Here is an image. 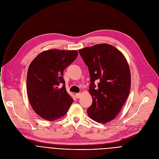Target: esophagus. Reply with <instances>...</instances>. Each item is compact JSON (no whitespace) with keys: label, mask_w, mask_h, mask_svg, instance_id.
<instances>
[{"label":"esophagus","mask_w":159,"mask_h":159,"mask_svg":"<svg viewBox=\"0 0 159 159\" xmlns=\"http://www.w3.org/2000/svg\"><path fill=\"white\" fill-rule=\"evenodd\" d=\"M75 98H80V97L81 96V94L80 93H76L75 94Z\"/></svg>","instance_id":"34e87169"}]
</instances>
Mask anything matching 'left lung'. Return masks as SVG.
<instances>
[{
	"instance_id": "1",
	"label": "left lung",
	"mask_w": 159,
	"mask_h": 159,
	"mask_svg": "<svg viewBox=\"0 0 159 159\" xmlns=\"http://www.w3.org/2000/svg\"><path fill=\"white\" fill-rule=\"evenodd\" d=\"M79 52L90 77L89 91L93 104L87 114L98 123H107L116 118L129 96L131 74L128 62L118 49L106 43ZM96 80L100 81L98 87L94 84Z\"/></svg>"
}]
</instances>
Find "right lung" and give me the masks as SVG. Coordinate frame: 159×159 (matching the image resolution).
Returning a JSON list of instances; mask_svg holds the SVG:
<instances>
[{"instance_id":"add662e5","label":"right lung","mask_w":159,"mask_h":159,"mask_svg":"<svg viewBox=\"0 0 159 159\" xmlns=\"http://www.w3.org/2000/svg\"><path fill=\"white\" fill-rule=\"evenodd\" d=\"M77 55L76 50H50L39 53L30 65L28 97L33 110L43 119L51 121L61 118L72 104L63 74Z\"/></svg>"}]
</instances>
